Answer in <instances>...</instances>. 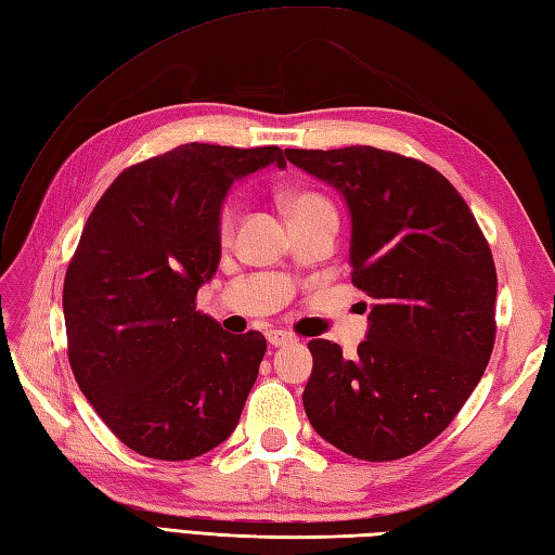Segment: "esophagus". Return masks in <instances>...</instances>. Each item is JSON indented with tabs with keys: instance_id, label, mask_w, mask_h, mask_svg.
I'll use <instances>...</instances> for the list:
<instances>
[{
	"instance_id": "1",
	"label": "esophagus",
	"mask_w": 555,
	"mask_h": 555,
	"mask_svg": "<svg viewBox=\"0 0 555 555\" xmlns=\"http://www.w3.org/2000/svg\"><path fill=\"white\" fill-rule=\"evenodd\" d=\"M267 340L272 347H283L288 343H295V336H291L286 331H267Z\"/></svg>"
}]
</instances>
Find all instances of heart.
I'll return each instance as SVG.
<instances>
[{
  "label": "heart",
  "instance_id": "obj_1",
  "mask_svg": "<svg viewBox=\"0 0 555 555\" xmlns=\"http://www.w3.org/2000/svg\"><path fill=\"white\" fill-rule=\"evenodd\" d=\"M286 210L291 217V224H302V222H314V219H336V210L326 196H321L317 191H295L286 196ZM238 212L241 205L236 198H227L219 208L217 215V238L222 246L231 243L234 238V231L238 224Z\"/></svg>",
  "mask_w": 555,
  "mask_h": 555
}]
</instances>
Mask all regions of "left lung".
<instances>
[{
  "label": "left lung",
  "mask_w": 555,
  "mask_h": 555,
  "mask_svg": "<svg viewBox=\"0 0 555 555\" xmlns=\"http://www.w3.org/2000/svg\"><path fill=\"white\" fill-rule=\"evenodd\" d=\"M286 158L343 193L352 283L373 300L352 359L336 343L309 340L305 414L345 454L404 459L454 421L492 357V250L430 165L373 146L286 149Z\"/></svg>",
  "instance_id": "8db88e82"
}]
</instances>
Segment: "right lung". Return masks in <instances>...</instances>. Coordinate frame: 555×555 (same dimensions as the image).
Returning <instances> with one entry per match:
<instances>
[{
    "mask_svg": "<svg viewBox=\"0 0 555 555\" xmlns=\"http://www.w3.org/2000/svg\"><path fill=\"white\" fill-rule=\"evenodd\" d=\"M279 146L184 144L127 167L94 205L63 281L68 362L122 444L189 461L234 433L260 371V331L196 312L219 264L217 215L234 179Z\"/></svg>",
    "mask_w": 555,
    "mask_h": 555,
    "instance_id": "1",
    "label": "right lung"
}]
</instances>
